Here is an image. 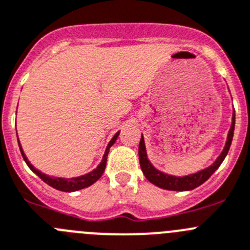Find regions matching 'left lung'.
Returning a JSON list of instances; mask_svg holds the SVG:
<instances>
[{
	"instance_id": "8db88e82",
	"label": "left lung",
	"mask_w": 250,
	"mask_h": 250,
	"mask_svg": "<svg viewBox=\"0 0 250 250\" xmlns=\"http://www.w3.org/2000/svg\"><path fill=\"white\" fill-rule=\"evenodd\" d=\"M234 125H235V113H233V122H231V127L229 129L228 139H227V145L224 147L223 152L218 157L217 161L208 167L207 169L201 170V172L195 173V174L187 175V177H173V175L164 174V173L159 172L156 168L153 167L152 164L149 163L147 158V153H146L145 147V139L143 136L141 137V142H139V164L143 170V174L146 175V178L150 182V183L156 184L159 188L168 190H190L197 188L198 186L203 184L207 179L218 169L222 162L224 161L226 156L228 154V150L230 148L231 141H233V134H234Z\"/></svg>"
}]
</instances>
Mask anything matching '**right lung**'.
I'll use <instances>...</instances> for the list:
<instances>
[{
	"mask_svg": "<svg viewBox=\"0 0 250 250\" xmlns=\"http://www.w3.org/2000/svg\"><path fill=\"white\" fill-rule=\"evenodd\" d=\"M118 134H120V132L114 134L113 138L111 139V142H109L108 146H107V149H105L102 162H101V164L98 166L97 168H96V169L92 170V172L88 173V174H84V175H82V177H77V178H71V179L48 177V175L43 174V173H41L40 170H37L35 167H33L32 164L30 163V162L27 161L26 156H24V153H23V149H22L21 145H20V141H19V146H20V150H21L22 157H23V159H24V162L27 163V166H28V167H30L31 169H32L33 172H35L36 174H37L38 177L42 179V181L46 182L47 184H49V186L53 187V188H56V189L62 190V192H75V190H80V189H83V188H87V187L92 186L94 182H97L98 179L102 177L103 172H104L105 163H107V156H108V153H109V148L113 146V143L116 142Z\"/></svg>",
	"mask_w": 250,
	"mask_h": 250,
	"instance_id": "add662e5",
	"label": "right lung"
}]
</instances>
